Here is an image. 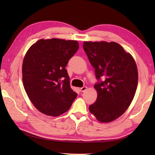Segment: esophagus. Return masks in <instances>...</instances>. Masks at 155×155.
<instances>
[{
	"label": "esophagus",
	"mask_w": 155,
	"mask_h": 155,
	"mask_svg": "<svg viewBox=\"0 0 155 155\" xmlns=\"http://www.w3.org/2000/svg\"><path fill=\"white\" fill-rule=\"evenodd\" d=\"M87 87H83L80 88H79V90H80V91H81V92H84V91H85L87 90Z\"/></svg>",
	"instance_id": "34e87169"
}]
</instances>
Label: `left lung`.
I'll return each mask as SVG.
<instances>
[{"instance_id":"1","label":"left lung","mask_w":155,"mask_h":155,"mask_svg":"<svg viewBox=\"0 0 155 155\" xmlns=\"http://www.w3.org/2000/svg\"><path fill=\"white\" fill-rule=\"evenodd\" d=\"M84 51L98 80L96 102L89 110L98 120L109 123L120 117L133 101L138 84L136 62L117 42H84Z\"/></svg>"}]
</instances>
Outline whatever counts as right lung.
I'll return each mask as SVG.
<instances>
[{"label": "right lung", "mask_w": 155, "mask_h": 155, "mask_svg": "<svg viewBox=\"0 0 155 155\" xmlns=\"http://www.w3.org/2000/svg\"><path fill=\"white\" fill-rule=\"evenodd\" d=\"M78 48L77 41L41 39L26 53L23 84L29 99L42 113L59 116L70 108L77 98L65 67Z\"/></svg>", "instance_id": "add662e5"}]
</instances>
